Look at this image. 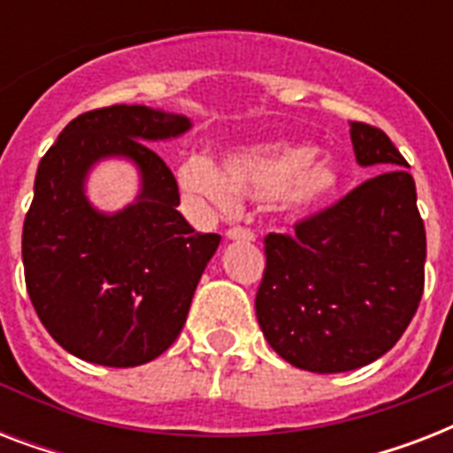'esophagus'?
Here are the masks:
<instances>
[{
    "label": "esophagus",
    "mask_w": 453,
    "mask_h": 453,
    "mask_svg": "<svg viewBox=\"0 0 453 453\" xmlns=\"http://www.w3.org/2000/svg\"><path fill=\"white\" fill-rule=\"evenodd\" d=\"M226 237L230 242H254L256 234L249 230V227H230L226 233Z\"/></svg>",
    "instance_id": "obj_1"
}]
</instances>
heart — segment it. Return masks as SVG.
Here are the masks:
<instances>
[{"mask_svg": "<svg viewBox=\"0 0 453 453\" xmlns=\"http://www.w3.org/2000/svg\"><path fill=\"white\" fill-rule=\"evenodd\" d=\"M315 148L301 143L249 145L223 159V171L192 157L178 176L185 190L230 209L234 197L280 199L289 211H305L336 190L338 173L329 162H312Z\"/></svg>", "mask_w": 453, "mask_h": 453, "instance_id": "obj_1", "label": "heart"}]
</instances>
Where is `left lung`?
<instances>
[{"label":"left lung","instance_id":"obj_1","mask_svg":"<svg viewBox=\"0 0 453 453\" xmlns=\"http://www.w3.org/2000/svg\"><path fill=\"white\" fill-rule=\"evenodd\" d=\"M359 166L376 176L265 237L256 317L273 350L315 373L352 372L393 348L423 296L426 227L407 159L376 127L350 122Z\"/></svg>","mask_w":453,"mask_h":453}]
</instances>
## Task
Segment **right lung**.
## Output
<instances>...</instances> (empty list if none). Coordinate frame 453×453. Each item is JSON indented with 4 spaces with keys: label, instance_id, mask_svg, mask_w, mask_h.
I'll list each match as a JSON object with an SVG mask.
<instances>
[{
    "label": "right lung",
    "instance_id": "obj_1",
    "mask_svg": "<svg viewBox=\"0 0 453 453\" xmlns=\"http://www.w3.org/2000/svg\"><path fill=\"white\" fill-rule=\"evenodd\" d=\"M190 127L185 115L110 105L73 119L42 157L23 226L25 284L46 331L74 357L145 365L183 329L220 234L195 233L180 216L176 178L148 143ZM112 156L137 164L142 190L105 214L88 202L86 176Z\"/></svg>",
    "mask_w": 453,
    "mask_h": 453
}]
</instances>
